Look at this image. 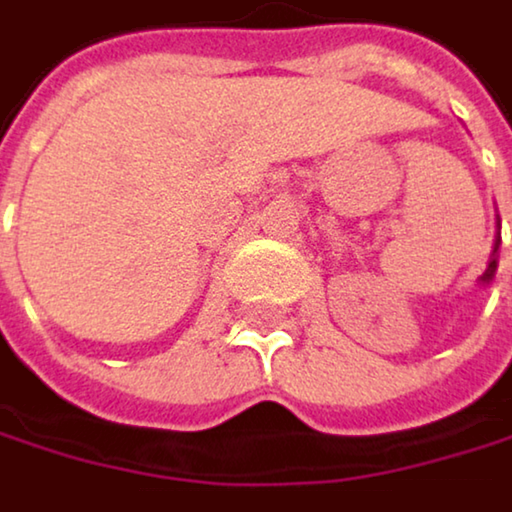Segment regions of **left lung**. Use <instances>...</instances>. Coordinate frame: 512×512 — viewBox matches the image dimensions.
Masks as SVG:
<instances>
[{
  "instance_id": "8db88e82",
  "label": "left lung",
  "mask_w": 512,
  "mask_h": 512,
  "mask_svg": "<svg viewBox=\"0 0 512 512\" xmlns=\"http://www.w3.org/2000/svg\"><path fill=\"white\" fill-rule=\"evenodd\" d=\"M498 224H501V221H498ZM498 245H501V230H498V236H495V248H492L489 267H486V273L480 276V282H483V285H489V282L495 279V270H498Z\"/></svg>"
}]
</instances>
